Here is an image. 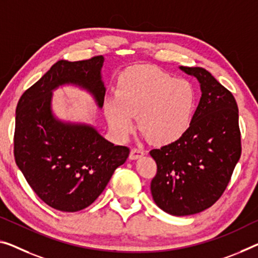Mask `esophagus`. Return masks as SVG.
I'll use <instances>...</instances> for the list:
<instances>
[{"label":"esophagus","instance_id":"1","mask_svg":"<svg viewBox=\"0 0 258 258\" xmlns=\"http://www.w3.org/2000/svg\"><path fill=\"white\" fill-rule=\"evenodd\" d=\"M143 154H144V151H143V150L138 148H133L132 151H130V159L133 160L138 159V158H141Z\"/></svg>","mask_w":258,"mask_h":258}]
</instances>
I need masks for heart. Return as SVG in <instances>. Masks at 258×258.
<instances>
[{
	"label": "heart",
	"mask_w": 258,
	"mask_h": 258,
	"mask_svg": "<svg viewBox=\"0 0 258 258\" xmlns=\"http://www.w3.org/2000/svg\"><path fill=\"white\" fill-rule=\"evenodd\" d=\"M196 90L187 79H176L150 66L136 67L121 75L116 98L105 110L113 133L124 140L137 125L154 145L175 142L189 128L196 107Z\"/></svg>",
	"instance_id": "1"
}]
</instances>
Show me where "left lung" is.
I'll return each instance as SVG.
<instances>
[{
	"instance_id": "8db88e82",
	"label": "left lung",
	"mask_w": 258,
	"mask_h": 258,
	"mask_svg": "<svg viewBox=\"0 0 258 258\" xmlns=\"http://www.w3.org/2000/svg\"><path fill=\"white\" fill-rule=\"evenodd\" d=\"M195 76L202 97L179 140L150 151L157 164L153 201L173 216H190L212 207L223 195L241 157L239 109L231 91L201 67H180Z\"/></svg>"
}]
</instances>
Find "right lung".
<instances>
[{"instance_id":"1","label":"right lung","mask_w":258,"mask_h":258,"mask_svg":"<svg viewBox=\"0 0 258 258\" xmlns=\"http://www.w3.org/2000/svg\"><path fill=\"white\" fill-rule=\"evenodd\" d=\"M102 63V55L56 62L22 94L16 109V164L37 196L63 212L92 204L130 153L129 148L106 141L92 126L63 123L51 114V91L63 84L86 89L101 107L106 92Z\"/></svg>"}]
</instances>
